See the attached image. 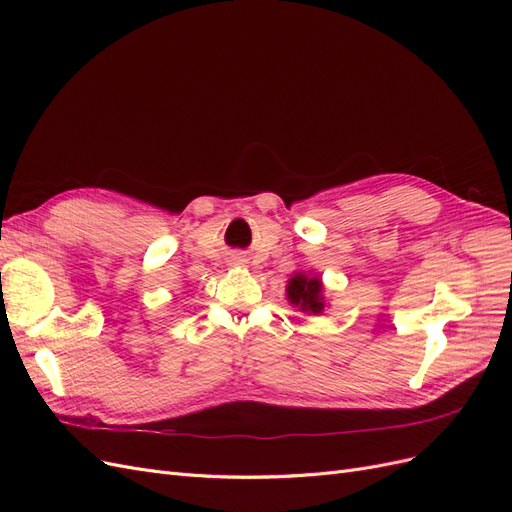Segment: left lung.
Wrapping results in <instances>:
<instances>
[{"mask_svg": "<svg viewBox=\"0 0 512 512\" xmlns=\"http://www.w3.org/2000/svg\"><path fill=\"white\" fill-rule=\"evenodd\" d=\"M286 297H288L290 305L299 307V312H303V314H322V309H324L322 280L318 275L294 273L288 280Z\"/></svg>", "mask_w": 512, "mask_h": 512, "instance_id": "obj_1", "label": "left lung"}]
</instances>
